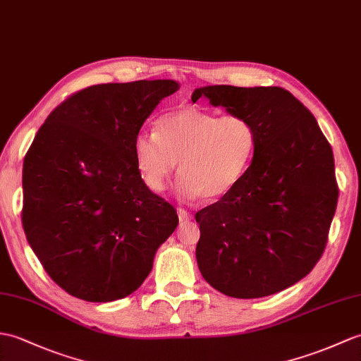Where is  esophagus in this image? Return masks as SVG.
Segmentation results:
<instances>
[{
	"mask_svg": "<svg viewBox=\"0 0 361 361\" xmlns=\"http://www.w3.org/2000/svg\"><path fill=\"white\" fill-rule=\"evenodd\" d=\"M178 219H180V221L181 223H186V221H189V220H192V214H189L186 209H183V207H178Z\"/></svg>",
	"mask_w": 361,
	"mask_h": 361,
	"instance_id": "34e87169",
	"label": "esophagus"
}]
</instances>
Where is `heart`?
Segmentation results:
<instances>
[{"label":"heart","mask_w":361,"mask_h":361,"mask_svg":"<svg viewBox=\"0 0 361 361\" xmlns=\"http://www.w3.org/2000/svg\"><path fill=\"white\" fill-rule=\"evenodd\" d=\"M257 147V129L246 116H219L188 106L164 114L157 133L140 130L133 157L146 186L166 189L178 161L184 195L215 201L245 177Z\"/></svg>","instance_id":"b5f03b06"}]
</instances>
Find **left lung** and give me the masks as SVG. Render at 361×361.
I'll return each instance as SVG.
<instances>
[{"instance_id": "left-lung-1", "label": "left lung", "mask_w": 361, "mask_h": 361, "mask_svg": "<svg viewBox=\"0 0 361 361\" xmlns=\"http://www.w3.org/2000/svg\"><path fill=\"white\" fill-rule=\"evenodd\" d=\"M209 98L255 126L257 147L228 195L195 214L201 275L233 298L272 295L322 258L338 201L334 154L311 111L283 87L206 86Z\"/></svg>"}]
</instances>
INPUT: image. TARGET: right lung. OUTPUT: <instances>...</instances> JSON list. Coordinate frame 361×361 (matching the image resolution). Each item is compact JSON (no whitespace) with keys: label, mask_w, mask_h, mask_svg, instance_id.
Here are the masks:
<instances>
[{"label":"right lung","mask_w":361,"mask_h":361,"mask_svg":"<svg viewBox=\"0 0 361 361\" xmlns=\"http://www.w3.org/2000/svg\"><path fill=\"white\" fill-rule=\"evenodd\" d=\"M172 80L107 82L56 106L23 164L24 233L67 294L95 303L135 292L178 224L175 207L142 181L133 138Z\"/></svg>","instance_id":"1"}]
</instances>
